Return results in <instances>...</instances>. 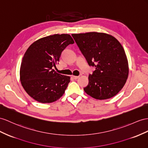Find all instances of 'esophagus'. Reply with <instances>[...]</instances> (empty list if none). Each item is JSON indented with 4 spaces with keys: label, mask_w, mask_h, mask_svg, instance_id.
<instances>
[{
    "label": "esophagus",
    "mask_w": 148,
    "mask_h": 148,
    "mask_svg": "<svg viewBox=\"0 0 148 148\" xmlns=\"http://www.w3.org/2000/svg\"><path fill=\"white\" fill-rule=\"evenodd\" d=\"M72 77H73L74 79H75V80H76V79H77L79 76H75V75H72Z\"/></svg>",
    "instance_id": "1"
}]
</instances>
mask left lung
I'll return each mask as SVG.
<instances>
[{
    "label": "left lung",
    "mask_w": 148,
    "mask_h": 148,
    "mask_svg": "<svg viewBox=\"0 0 148 148\" xmlns=\"http://www.w3.org/2000/svg\"><path fill=\"white\" fill-rule=\"evenodd\" d=\"M89 66L96 70L89 75L84 91L94 99L116 96L124 87L129 74L124 48L114 37L103 32L72 34Z\"/></svg>",
    "instance_id": "obj_1"
}]
</instances>
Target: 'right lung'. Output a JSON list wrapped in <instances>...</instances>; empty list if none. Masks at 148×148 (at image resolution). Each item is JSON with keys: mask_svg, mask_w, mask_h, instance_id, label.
<instances>
[{"mask_svg": "<svg viewBox=\"0 0 148 148\" xmlns=\"http://www.w3.org/2000/svg\"><path fill=\"white\" fill-rule=\"evenodd\" d=\"M67 34L41 38L26 51L20 69L21 84L25 92L41 103H51L61 97L70 82V77L52 69L59 62L62 52L74 44Z\"/></svg>", "mask_w": 148, "mask_h": 148, "instance_id": "add662e5", "label": "right lung"}]
</instances>
